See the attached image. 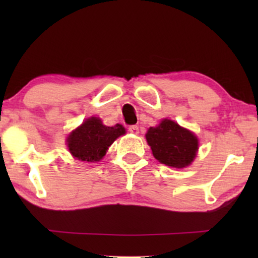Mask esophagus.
Masks as SVG:
<instances>
[{
    "mask_svg": "<svg viewBox=\"0 0 258 258\" xmlns=\"http://www.w3.org/2000/svg\"><path fill=\"white\" fill-rule=\"evenodd\" d=\"M129 132L132 134H135V135H137V134L140 133L139 132V126H137V125H130L129 126Z\"/></svg>",
    "mask_w": 258,
    "mask_h": 258,
    "instance_id": "esophagus-1",
    "label": "esophagus"
}]
</instances>
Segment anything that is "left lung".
I'll return each instance as SVG.
<instances>
[{
	"instance_id": "1",
	"label": "left lung",
	"mask_w": 258,
	"mask_h": 258,
	"mask_svg": "<svg viewBox=\"0 0 258 258\" xmlns=\"http://www.w3.org/2000/svg\"><path fill=\"white\" fill-rule=\"evenodd\" d=\"M146 137L154 157L169 167H186L199 149L197 137L170 119H163L155 128L151 126Z\"/></svg>"
}]
</instances>
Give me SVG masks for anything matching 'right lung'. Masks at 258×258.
<instances>
[{"instance_id":"obj_1","label":"right lung","mask_w":258,"mask_h":258,"mask_svg":"<svg viewBox=\"0 0 258 258\" xmlns=\"http://www.w3.org/2000/svg\"><path fill=\"white\" fill-rule=\"evenodd\" d=\"M125 134L122 125L105 126L101 119L88 118L68 137L70 153L77 160L97 162L105 155V151L118 136Z\"/></svg>"}]
</instances>
